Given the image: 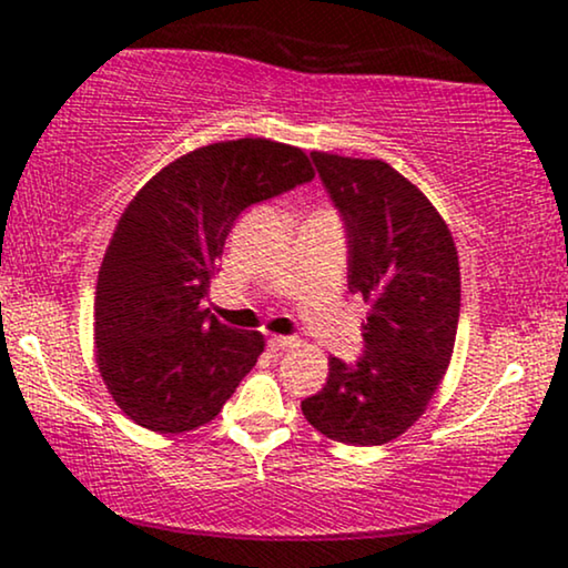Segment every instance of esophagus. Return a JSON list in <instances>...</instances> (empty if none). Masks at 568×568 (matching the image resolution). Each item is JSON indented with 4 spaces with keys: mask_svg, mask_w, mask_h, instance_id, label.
<instances>
[{
    "mask_svg": "<svg viewBox=\"0 0 568 568\" xmlns=\"http://www.w3.org/2000/svg\"><path fill=\"white\" fill-rule=\"evenodd\" d=\"M296 344H298L296 336H272V338H270V347L275 349V352H280V349H291V347H296Z\"/></svg>",
    "mask_w": 568,
    "mask_h": 568,
    "instance_id": "1",
    "label": "esophagus"
}]
</instances>
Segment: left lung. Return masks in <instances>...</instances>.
Returning <instances> with one entry per match:
<instances>
[{
  "label": "left lung",
  "instance_id": "8db88e82",
  "mask_svg": "<svg viewBox=\"0 0 568 568\" xmlns=\"http://www.w3.org/2000/svg\"><path fill=\"white\" fill-rule=\"evenodd\" d=\"M347 232V285L371 302L355 363L331 357L302 400L312 427L349 446H382L425 414L459 325V258L446 221L382 160L312 152Z\"/></svg>",
  "mask_w": 568,
  "mask_h": 568
}]
</instances>
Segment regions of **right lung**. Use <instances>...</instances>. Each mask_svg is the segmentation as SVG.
Returning <instances> with one entry per match:
<instances>
[{
  "instance_id": "obj_1",
  "label": "right lung",
  "mask_w": 568,
  "mask_h": 568,
  "mask_svg": "<svg viewBox=\"0 0 568 568\" xmlns=\"http://www.w3.org/2000/svg\"><path fill=\"white\" fill-rule=\"evenodd\" d=\"M315 179L302 149L240 139L194 149L122 213L95 285V361L135 425H207L264 352L258 331L202 310L240 213Z\"/></svg>"
}]
</instances>
